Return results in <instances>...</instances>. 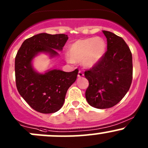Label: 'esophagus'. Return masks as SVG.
Returning <instances> with one entry per match:
<instances>
[{
	"label": "esophagus",
	"instance_id": "esophagus-1",
	"mask_svg": "<svg viewBox=\"0 0 148 148\" xmlns=\"http://www.w3.org/2000/svg\"><path fill=\"white\" fill-rule=\"evenodd\" d=\"M83 76H84L83 72H82L81 71H79V73H78V77H79V78H81V77H82Z\"/></svg>",
	"mask_w": 148,
	"mask_h": 148
}]
</instances>
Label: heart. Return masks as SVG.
<instances>
[{"label":"heart","instance_id":"b5f03b06","mask_svg":"<svg viewBox=\"0 0 148 148\" xmlns=\"http://www.w3.org/2000/svg\"><path fill=\"white\" fill-rule=\"evenodd\" d=\"M106 51L105 41L100 37L79 39L74 41L69 48L71 62H82L86 67L96 65Z\"/></svg>","mask_w":148,"mask_h":148}]
</instances>
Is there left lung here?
<instances>
[{
	"mask_svg": "<svg viewBox=\"0 0 148 148\" xmlns=\"http://www.w3.org/2000/svg\"><path fill=\"white\" fill-rule=\"evenodd\" d=\"M102 32L107 50L96 65L84 71L89 81L85 97L92 107L107 109L120 102L130 87L132 56L123 38L110 31Z\"/></svg>",
	"mask_w": 148,
	"mask_h": 148,
	"instance_id": "left-lung-1",
	"label": "left lung"
}]
</instances>
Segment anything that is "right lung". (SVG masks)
Masks as SVG:
<instances>
[{
  "mask_svg": "<svg viewBox=\"0 0 148 148\" xmlns=\"http://www.w3.org/2000/svg\"><path fill=\"white\" fill-rule=\"evenodd\" d=\"M67 40L66 34L42 33L25 40L17 52L16 87L30 107L38 112L49 114L62 108L67 90L77 79L79 70L65 72L53 69L40 74L34 69L31 62L38 53H49L51 57L58 56L56 50L62 51Z\"/></svg>",
  "mask_w": 148,
  "mask_h": 148,
  "instance_id": "obj_1",
  "label": "right lung"
}]
</instances>
